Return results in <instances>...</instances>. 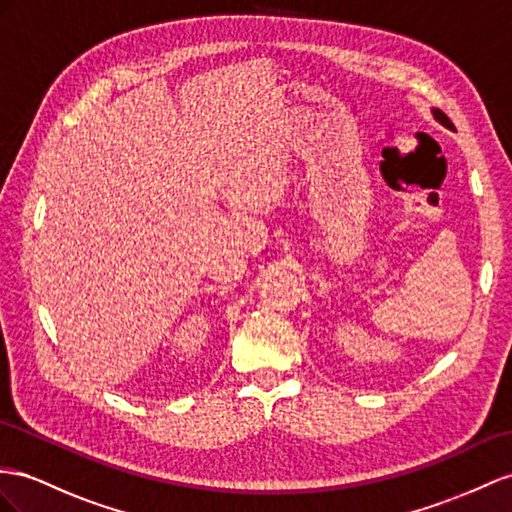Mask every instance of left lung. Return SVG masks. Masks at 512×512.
I'll use <instances>...</instances> for the list:
<instances>
[{
    "label": "left lung",
    "instance_id": "left-lung-1",
    "mask_svg": "<svg viewBox=\"0 0 512 512\" xmlns=\"http://www.w3.org/2000/svg\"><path fill=\"white\" fill-rule=\"evenodd\" d=\"M432 116H435V119L443 125V127H448V129H454V125H452V121L448 119V116H445L441 110H432Z\"/></svg>",
    "mask_w": 512,
    "mask_h": 512
}]
</instances>
